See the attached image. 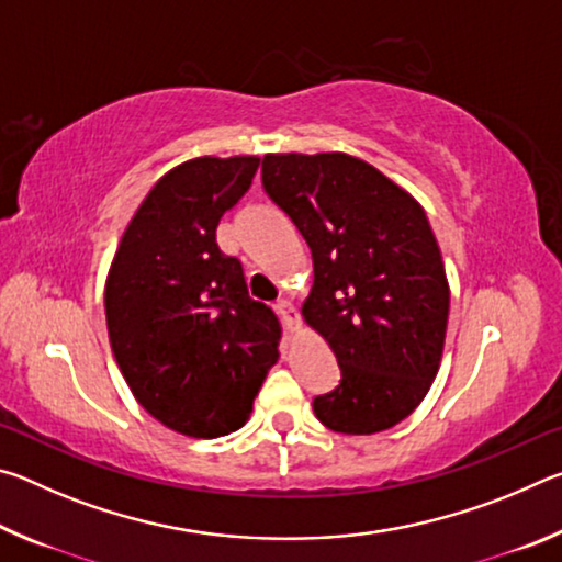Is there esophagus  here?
Segmentation results:
<instances>
[{
	"label": "esophagus",
	"instance_id": "34e87169",
	"mask_svg": "<svg viewBox=\"0 0 562 562\" xmlns=\"http://www.w3.org/2000/svg\"><path fill=\"white\" fill-rule=\"evenodd\" d=\"M274 312H278V317L282 319V327L288 331H294L300 327V319H297V310L292 307V302L288 300H280L278 304H274Z\"/></svg>",
	"mask_w": 562,
	"mask_h": 562
}]
</instances>
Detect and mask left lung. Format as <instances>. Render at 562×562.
<instances>
[{"label": "left lung", "mask_w": 562, "mask_h": 562, "mask_svg": "<svg viewBox=\"0 0 562 562\" xmlns=\"http://www.w3.org/2000/svg\"><path fill=\"white\" fill-rule=\"evenodd\" d=\"M262 186L312 250L302 317L335 351L341 382L315 398L331 431H386L424 402L449 325V280L422 203L367 160L268 154Z\"/></svg>", "instance_id": "obj_1"}]
</instances>
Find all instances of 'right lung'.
<instances>
[{"mask_svg": "<svg viewBox=\"0 0 562 562\" xmlns=\"http://www.w3.org/2000/svg\"><path fill=\"white\" fill-rule=\"evenodd\" d=\"M258 166V156H201L160 176L123 231L103 290L133 396L190 439L240 429L280 357L278 317L247 294L240 262L215 243Z\"/></svg>", "mask_w": 562, "mask_h": 562, "instance_id": "1", "label": "right lung"}]
</instances>
